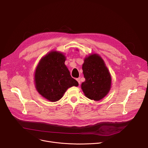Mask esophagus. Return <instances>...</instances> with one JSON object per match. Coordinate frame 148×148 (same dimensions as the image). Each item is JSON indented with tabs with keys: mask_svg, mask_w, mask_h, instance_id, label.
I'll return each instance as SVG.
<instances>
[{
	"mask_svg": "<svg viewBox=\"0 0 148 148\" xmlns=\"http://www.w3.org/2000/svg\"><path fill=\"white\" fill-rule=\"evenodd\" d=\"M77 81H78V84H80V82H81V79H80V78H77Z\"/></svg>",
	"mask_w": 148,
	"mask_h": 148,
	"instance_id": "obj_1",
	"label": "esophagus"
}]
</instances>
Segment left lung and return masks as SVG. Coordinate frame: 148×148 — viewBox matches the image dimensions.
<instances>
[{
    "mask_svg": "<svg viewBox=\"0 0 148 148\" xmlns=\"http://www.w3.org/2000/svg\"><path fill=\"white\" fill-rule=\"evenodd\" d=\"M82 70L86 80L81 89L88 98L99 101L109 92L111 77L102 58L98 54H91L84 59Z\"/></svg>",
    "mask_w": 148,
    "mask_h": 148,
    "instance_id": "1",
    "label": "left lung"
}]
</instances>
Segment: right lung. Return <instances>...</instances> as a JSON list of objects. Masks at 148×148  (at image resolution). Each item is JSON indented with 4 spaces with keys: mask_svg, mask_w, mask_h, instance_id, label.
Returning a JSON list of instances; mask_svg holds the SVG:
<instances>
[{
    "mask_svg": "<svg viewBox=\"0 0 148 148\" xmlns=\"http://www.w3.org/2000/svg\"><path fill=\"white\" fill-rule=\"evenodd\" d=\"M62 53L53 51L42 58L36 68L34 81L37 91L51 102L60 99L69 88L78 86L71 77Z\"/></svg>",
    "mask_w": 148,
    "mask_h": 148,
    "instance_id": "obj_1",
    "label": "right lung"
}]
</instances>
